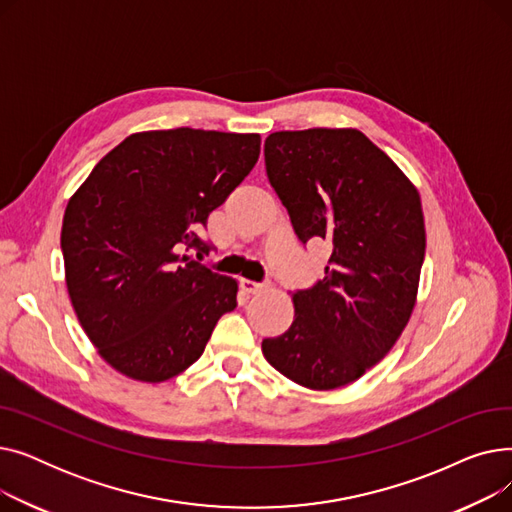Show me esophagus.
Segmentation results:
<instances>
[{
	"mask_svg": "<svg viewBox=\"0 0 512 512\" xmlns=\"http://www.w3.org/2000/svg\"><path fill=\"white\" fill-rule=\"evenodd\" d=\"M240 288H242V292H247V294H257V292H261V290L265 288V284L242 278V280H240Z\"/></svg>",
	"mask_w": 512,
	"mask_h": 512,
	"instance_id": "1",
	"label": "esophagus"
}]
</instances>
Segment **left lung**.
I'll return each mask as SVG.
<instances>
[{
	"label": "left lung",
	"mask_w": 512,
	"mask_h": 512,
	"mask_svg": "<svg viewBox=\"0 0 512 512\" xmlns=\"http://www.w3.org/2000/svg\"><path fill=\"white\" fill-rule=\"evenodd\" d=\"M263 153L301 242H332L324 280L292 294V326L261 342L263 357L309 390L342 388L409 324L425 257L419 193L357 128L272 132Z\"/></svg>",
	"instance_id": "8db88e82"
}]
</instances>
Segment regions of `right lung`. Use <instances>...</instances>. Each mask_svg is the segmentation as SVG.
Segmentation results:
<instances>
[{"label":"right lung","instance_id":"add662e5","mask_svg":"<svg viewBox=\"0 0 512 512\" xmlns=\"http://www.w3.org/2000/svg\"><path fill=\"white\" fill-rule=\"evenodd\" d=\"M261 137L174 128L134 132L70 197L62 224L66 286L97 353L126 378L159 384L191 367L238 282L182 251L245 180Z\"/></svg>","mask_w":512,"mask_h":512}]
</instances>
